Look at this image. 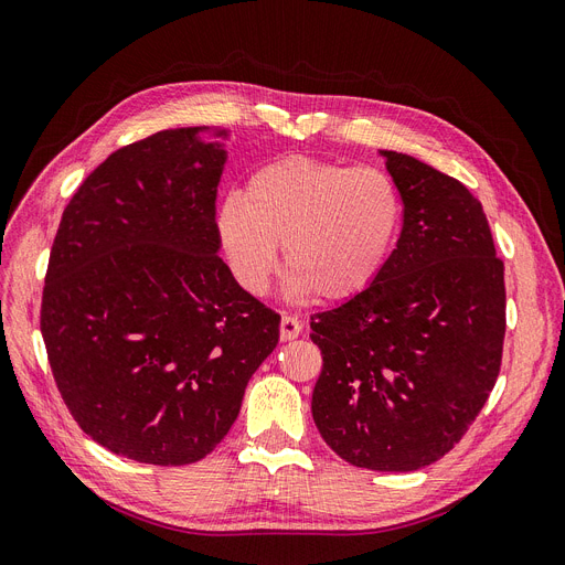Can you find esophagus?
Listing matches in <instances>:
<instances>
[{"mask_svg":"<svg viewBox=\"0 0 565 565\" xmlns=\"http://www.w3.org/2000/svg\"><path fill=\"white\" fill-rule=\"evenodd\" d=\"M302 332V323L298 321V316H290V313H284L281 316V326H279V337L281 341H290L300 337Z\"/></svg>","mask_w":565,"mask_h":565,"instance_id":"1","label":"esophagus"}]
</instances>
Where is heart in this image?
I'll return each instance as SVG.
<instances>
[{
	"instance_id": "obj_1",
	"label": "heart",
	"mask_w": 565,
	"mask_h": 565,
	"mask_svg": "<svg viewBox=\"0 0 565 565\" xmlns=\"http://www.w3.org/2000/svg\"><path fill=\"white\" fill-rule=\"evenodd\" d=\"M404 224V201L383 170L311 157L260 166L244 195L228 193L216 233L235 279L260 292L284 244L290 286L316 300L358 298L385 269Z\"/></svg>"
}]
</instances>
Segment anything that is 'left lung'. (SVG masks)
Listing matches in <instances>:
<instances>
[{
    "label": "left lung",
    "instance_id": "obj_1",
    "mask_svg": "<svg viewBox=\"0 0 565 565\" xmlns=\"http://www.w3.org/2000/svg\"><path fill=\"white\" fill-rule=\"evenodd\" d=\"M383 154L404 201L402 235L370 288L311 316L323 355L311 415L349 463L415 471L446 457L489 399L505 281L473 193L408 154Z\"/></svg>",
    "mask_w": 565,
    "mask_h": 565
}]
</instances>
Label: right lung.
<instances>
[{
  "label": "right lung",
  "instance_id": "1",
  "mask_svg": "<svg viewBox=\"0 0 565 565\" xmlns=\"http://www.w3.org/2000/svg\"><path fill=\"white\" fill-rule=\"evenodd\" d=\"M168 129L119 147L73 193L51 249L41 334L60 395L106 450L207 457L235 423L281 316L216 256L222 145Z\"/></svg>",
  "mask_w": 565,
  "mask_h": 565
}]
</instances>
